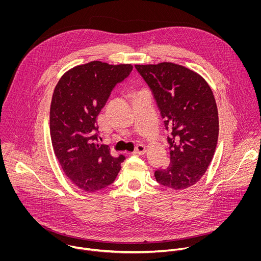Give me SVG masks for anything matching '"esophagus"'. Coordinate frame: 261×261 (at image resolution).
I'll return each instance as SVG.
<instances>
[{
    "label": "esophagus",
    "instance_id": "obj_1",
    "mask_svg": "<svg viewBox=\"0 0 261 261\" xmlns=\"http://www.w3.org/2000/svg\"><path fill=\"white\" fill-rule=\"evenodd\" d=\"M145 153V147L143 144H138L133 152L134 155H143Z\"/></svg>",
    "mask_w": 261,
    "mask_h": 261
}]
</instances>
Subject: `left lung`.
I'll return each mask as SVG.
<instances>
[{
    "label": "left lung",
    "mask_w": 261,
    "mask_h": 261,
    "mask_svg": "<svg viewBox=\"0 0 261 261\" xmlns=\"http://www.w3.org/2000/svg\"><path fill=\"white\" fill-rule=\"evenodd\" d=\"M150 87L169 132L170 162L155 171L157 181L187 189L205 173L217 146L218 109L207 83L196 72L173 63L135 65Z\"/></svg>",
    "instance_id": "left-lung-1"
}]
</instances>
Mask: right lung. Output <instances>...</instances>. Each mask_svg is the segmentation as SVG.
<instances>
[{"instance_id": "1", "label": "right lung", "mask_w": 261, "mask_h": 261, "mask_svg": "<svg viewBox=\"0 0 261 261\" xmlns=\"http://www.w3.org/2000/svg\"><path fill=\"white\" fill-rule=\"evenodd\" d=\"M132 69L131 64L93 61L67 71L55 88L49 115L55 155L68 178L86 192L113 184L125 160L98 143L97 117Z\"/></svg>"}]
</instances>
